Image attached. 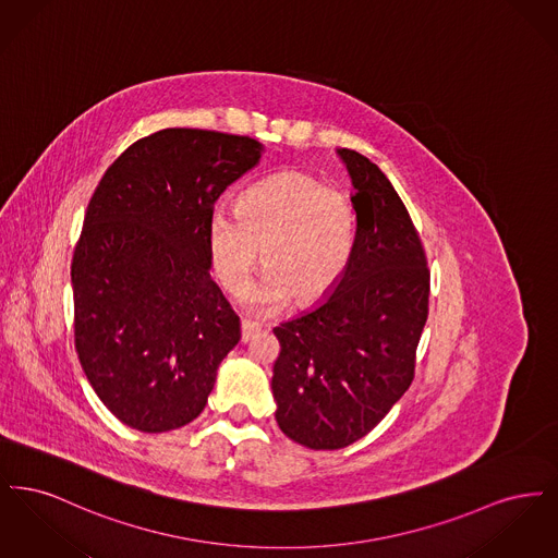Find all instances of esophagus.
Listing matches in <instances>:
<instances>
[{"label":"esophagus","instance_id":"1","mask_svg":"<svg viewBox=\"0 0 558 558\" xmlns=\"http://www.w3.org/2000/svg\"><path fill=\"white\" fill-rule=\"evenodd\" d=\"M262 332V326L259 324H255V322H248V319H242V324H240V339H242V343H248L255 335H259Z\"/></svg>","mask_w":558,"mask_h":558}]
</instances>
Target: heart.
Masks as SVG:
<instances>
[{
  "label": "heart",
  "mask_w": 558,
  "mask_h": 558,
  "mask_svg": "<svg viewBox=\"0 0 558 558\" xmlns=\"http://www.w3.org/2000/svg\"><path fill=\"white\" fill-rule=\"evenodd\" d=\"M353 242L355 213L345 192L296 171L248 187L239 211L215 207L209 217L213 267L226 291H242L262 257L269 266L244 292L257 314L292 296L299 305L324 299L343 278Z\"/></svg>",
  "instance_id": "obj_1"
}]
</instances>
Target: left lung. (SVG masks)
Here are the masks:
<instances>
[{
	"label": "left lung",
	"instance_id": "left-lung-1",
	"mask_svg": "<svg viewBox=\"0 0 558 558\" xmlns=\"http://www.w3.org/2000/svg\"><path fill=\"white\" fill-rule=\"evenodd\" d=\"M337 153L355 187L349 266L316 307L274 328L276 421L310 450L347 448L387 416L412 385L428 316L430 274L410 213L371 159Z\"/></svg>",
	"mask_w": 558,
	"mask_h": 558
}]
</instances>
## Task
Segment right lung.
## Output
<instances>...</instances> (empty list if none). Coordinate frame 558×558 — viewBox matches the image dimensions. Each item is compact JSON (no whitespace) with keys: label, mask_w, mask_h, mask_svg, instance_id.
<instances>
[{"label":"right lung","mask_w":558,"mask_h":558,"mask_svg":"<svg viewBox=\"0 0 558 558\" xmlns=\"http://www.w3.org/2000/svg\"><path fill=\"white\" fill-rule=\"evenodd\" d=\"M264 146L171 128L137 140L96 187L75 246V349L123 423L165 433L207 405L240 319L211 280L209 217Z\"/></svg>","instance_id":"obj_1"}]
</instances>
